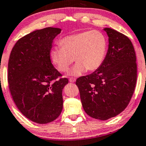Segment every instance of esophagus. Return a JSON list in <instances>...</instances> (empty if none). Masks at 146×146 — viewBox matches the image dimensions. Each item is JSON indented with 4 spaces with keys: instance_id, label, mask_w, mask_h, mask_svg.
<instances>
[{
    "instance_id": "1",
    "label": "esophagus",
    "mask_w": 146,
    "mask_h": 146,
    "mask_svg": "<svg viewBox=\"0 0 146 146\" xmlns=\"http://www.w3.org/2000/svg\"><path fill=\"white\" fill-rule=\"evenodd\" d=\"M69 81L71 82V83H74V82L76 81V78L74 77H70V79H69Z\"/></svg>"
}]
</instances>
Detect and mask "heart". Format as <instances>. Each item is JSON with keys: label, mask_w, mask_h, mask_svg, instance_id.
<instances>
[{"label": "heart", "mask_w": 146, "mask_h": 146, "mask_svg": "<svg viewBox=\"0 0 146 146\" xmlns=\"http://www.w3.org/2000/svg\"><path fill=\"white\" fill-rule=\"evenodd\" d=\"M61 47H54L50 52L52 62L59 72H64L76 62L70 74L79 76L88 71H95L104 63L108 50L106 36L97 31H86L63 37Z\"/></svg>", "instance_id": "obj_1"}]
</instances>
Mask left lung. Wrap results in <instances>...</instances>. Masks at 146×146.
<instances>
[{
    "mask_svg": "<svg viewBox=\"0 0 146 146\" xmlns=\"http://www.w3.org/2000/svg\"><path fill=\"white\" fill-rule=\"evenodd\" d=\"M104 63L93 73L77 78L83 109L90 117L108 120L127 107L137 82V67L133 45L128 37L111 28Z\"/></svg>",
    "mask_w": 146,
    "mask_h": 146,
    "instance_id": "8db88e82",
    "label": "left lung"
}]
</instances>
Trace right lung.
Listing matches in <instances>:
<instances>
[{
    "mask_svg": "<svg viewBox=\"0 0 146 146\" xmlns=\"http://www.w3.org/2000/svg\"><path fill=\"white\" fill-rule=\"evenodd\" d=\"M60 28L46 27L19 39L8 62V83L12 99L20 112L29 120L48 123L63 110L62 92L67 78L54 68L50 59L53 40Z\"/></svg>",
    "mask_w": 146,
    "mask_h": 146,
    "instance_id": "right-lung-1",
    "label": "right lung"
}]
</instances>
